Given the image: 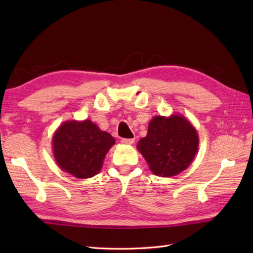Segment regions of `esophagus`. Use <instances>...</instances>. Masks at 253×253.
Masks as SVG:
<instances>
[{
    "instance_id": "esophagus-1",
    "label": "esophagus",
    "mask_w": 253,
    "mask_h": 253,
    "mask_svg": "<svg viewBox=\"0 0 253 253\" xmlns=\"http://www.w3.org/2000/svg\"><path fill=\"white\" fill-rule=\"evenodd\" d=\"M135 142V139H122V143L124 144H132Z\"/></svg>"
}]
</instances>
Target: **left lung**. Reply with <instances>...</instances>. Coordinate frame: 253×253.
<instances>
[{"label":"left lung","instance_id":"8db88e82","mask_svg":"<svg viewBox=\"0 0 253 253\" xmlns=\"http://www.w3.org/2000/svg\"><path fill=\"white\" fill-rule=\"evenodd\" d=\"M199 136L184 115L154 116L149 123L147 136L137 144L153 174L171 177L185 170L195 159Z\"/></svg>","mask_w":253,"mask_h":253}]
</instances>
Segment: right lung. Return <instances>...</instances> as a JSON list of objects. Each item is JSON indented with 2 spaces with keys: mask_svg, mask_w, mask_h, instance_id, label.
Returning a JSON list of instances; mask_svg holds the SVG:
<instances>
[{
  "mask_svg": "<svg viewBox=\"0 0 253 253\" xmlns=\"http://www.w3.org/2000/svg\"><path fill=\"white\" fill-rule=\"evenodd\" d=\"M114 144L115 139L90 120L64 122L52 138L58 168L80 179L99 173L106 153Z\"/></svg>",
  "mask_w": 253,
  "mask_h": 253,
  "instance_id": "right-lung-1",
  "label": "right lung"
}]
</instances>
